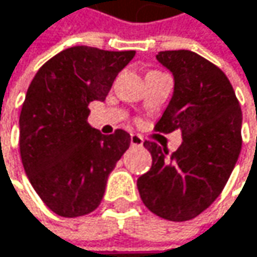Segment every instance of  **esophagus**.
Returning <instances> with one entry per match:
<instances>
[{"instance_id": "esophagus-1", "label": "esophagus", "mask_w": 257, "mask_h": 257, "mask_svg": "<svg viewBox=\"0 0 257 257\" xmlns=\"http://www.w3.org/2000/svg\"><path fill=\"white\" fill-rule=\"evenodd\" d=\"M131 145L136 146V148H140V146H143V139L140 136H137V134H133L131 136Z\"/></svg>"}]
</instances>
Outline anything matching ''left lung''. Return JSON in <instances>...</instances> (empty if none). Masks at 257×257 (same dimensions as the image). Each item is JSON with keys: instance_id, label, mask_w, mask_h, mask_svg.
Instances as JSON below:
<instances>
[{"instance_id": "obj_1", "label": "left lung", "mask_w": 257, "mask_h": 257, "mask_svg": "<svg viewBox=\"0 0 257 257\" xmlns=\"http://www.w3.org/2000/svg\"><path fill=\"white\" fill-rule=\"evenodd\" d=\"M157 60L173 73L175 91L155 131L181 130L182 145L169 154L146 142L152 167L137 187L151 212L187 221L209 208L227 184L242 146V112L229 78L209 60L187 49L161 51Z\"/></svg>"}]
</instances>
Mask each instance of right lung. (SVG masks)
I'll return each instance as SVG.
<instances>
[{
  "label": "right lung",
  "instance_id": "right-lung-1",
  "mask_svg": "<svg viewBox=\"0 0 257 257\" xmlns=\"http://www.w3.org/2000/svg\"><path fill=\"white\" fill-rule=\"evenodd\" d=\"M136 51L67 48L48 60L33 78L19 115L24 170L43 203L57 215L93 212L106 179L131 143L115 130L102 136L87 123L88 103L103 100Z\"/></svg>",
  "mask_w": 257,
  "mask_h": 257
}]
</instances>
